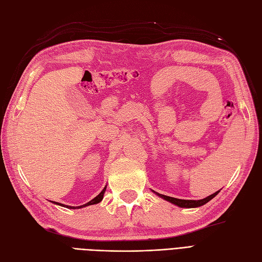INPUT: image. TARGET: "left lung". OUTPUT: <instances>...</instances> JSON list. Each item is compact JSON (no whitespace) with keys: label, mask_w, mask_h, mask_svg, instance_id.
<instances>
[{"label":"left lung","mask_w":262,"mask_h":262,"mask_svg":"<svg viewBox=\"0 0 262 262\" xmlns=\"http://www.w3.org/2000/svg\"><path fill=\"white\" fill-rule=\"evenodd\" d=\"M219 193V190L214 194L209 195L208 197H206V199H203V200H200V201H192V200H179V199H174V197H169V196H166V195H162V194H159V196H161L162 199H164L165 201H168L171 202L172 204H175L178 205V206L180 207H186V208H190V207H200L202 206V205L208 203L210 200H213L214 197Z\"/></svg>","instance_id":"8db88e82"}]
</instances>
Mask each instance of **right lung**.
Segmentation results:
<instances>
[{"instance_id":"obj_1","label":"right lung","mask_w":262,"mask_h":262,"mask_svg":"<svg viewBox=\"0 0 262 262\" xmlns=\"http://www.w3.org/2000/svg\"><path fill=\"white\" fill-rule=\"evenodd\" d=\"M105 188H107V187H104V188L101 190V193L99 194L98 196H96L93 201L88 202L87 204H83V205H81V206H78V207H74V206H66V205H62V204L56 203V202H54V203H55V204H57V205H60V206H62V207H67V208H72V209H76V208H81V207H86V206H89V205H94V204H98V203H100V202L102 201V199H103V194H104V192H105Z\"/></svg>"}]
</instances>
